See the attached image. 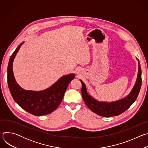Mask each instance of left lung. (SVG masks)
Segmentation results:
<instances>
[{
    "mask_svg": "<svg viewBox=\"0 0 148 148\" xmlns=\"http://www.w3.org/2000/svg\"><path fill=\"white\" fill-rule=\"evenodd\" d=\"M136 59L138 62V73L136 81L130 94L121 99L111 102L98 101L88 94L85 84L80 79L82 84L81 93L82 99L91 111L103 117H110L121 114L131 106L138 96L142 84L140 65L139 60L137 58Z\"/></svg>",
    "mask_w": 148,
    "mask_h": 148,
    "instance_id": "1",
    "label": "left lung"
}]
</instances>
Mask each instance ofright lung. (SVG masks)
<instances>
[{
	"mask_svg": "<svg viewBox=\"0 0 148 148\" xmlns=\"http://www.w3.org/2000/svg\"><path fill=\"white\" fill-rule=\"evenodd\" d=\"M21 43L12 54L8 67V84L11 95L19 106L30 114L41 116L47 115L56 110L60 104L69 83L75 75H64L46 90L39 91L25 90L16 82L13 71V62L18 51Z\"/></svg>",
	"mask_w": 148,
	"mask_h": 148,
	"instance_id": "right-lung-1",
	"label": "right lung"
}]
</instances>
